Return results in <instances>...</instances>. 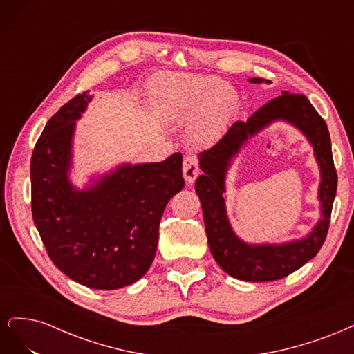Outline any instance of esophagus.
<instances>
[{
  "instance_id": "1",
  "label": "esophagus",
  "mask_w": 354,
  "mask_h": 354,
  "mask_svg": "<svg viewBox=\"0 0 354 354\" xmlns=\"http://www.w3.org/2000/svg\"><path fill=\"white\" fill-rule=\"evenodd\" d=\"M183 174L187 185H192L199 174V164L195 156H186L183 160Z\"/></svg>"
}]
</instances>
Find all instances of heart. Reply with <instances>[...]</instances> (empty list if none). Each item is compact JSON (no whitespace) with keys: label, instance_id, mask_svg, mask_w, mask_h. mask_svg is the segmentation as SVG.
Returning a JSON list of instances; mask_svg holds the SVG:
<instances>
[{"label":"heart","instance_id":"1","mask_svg":"<svg viewBox=\"0 0 354 354\" xmlns=\"http://www.w3.org/2000/svg\"><path fill=\"white\" fill-rule=\"evenodd\" d=\"M155 95L159 108L174 118L183 120L201 112L190 128V137L198 143L217 136L239 108L238 93L226 81L214 77L165 78L158 82Z\"/></svg>","mask_w":354,"mask_h":354}]
</instances>
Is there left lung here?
Here are the masks:
<instances>
[{"mask_svg": "<svg viewBox=\"0 0 354 354\" xmlns=\"http://www.w3.org/2000/svg\"><path fill=\"white\" fill-rule=\"evenodd\" d=\"M261 84L263 78H250ZM274 120H285L298 127L314 146L321 168L319 201L321 219L307 237L285 244H246L236 236L225 212V174L231 159L250 136ZM199 167L195 190L201 199L208 245L221 269L246 282L277 281L294 273L322 248L329 229V218L337 194V171L330 151V137L326 122L303 94L282 91V95L263 104L246 121L230 125L220 140L199 153Z\"/></svg>", "mask_w": 354, "mask_h": 354, "instance_id": "obj_1", "label": "left lung"}]
</instances>
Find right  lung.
I'll use <instances>...</instances> for the list:
<instances>
[{
	"instance_id": "add662e5",
	"label": "right lung",
	"mask_w": 354,
	"mask_h": 354,
	"mask_svg": "<svg viewBox=\"0 0 354 354\" xmlns=\"http://www.w3.org/2000/svg\"><path fill=\"white\" fill-rule=\"evenodd\" d=\"M88 91L50 118L30 159L32 217L60 272L93 289L137 282L156 252L168 201L185 187L181 153L162 162L124 164L82 190L69 180L75 125Z\"/></svg>"
}]
</instances>
